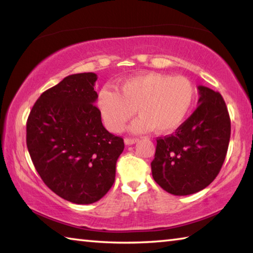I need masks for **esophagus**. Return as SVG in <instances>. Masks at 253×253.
Instances as JSON below:
<instances>
[{"instance_id":"1","label":"esophagus","mask_w":253,"mask_h":253,"mask_svg":"<svg viewBox=\"0 0 253 253\" xmlns=\"http://www.w3.org/2000/svg\"><path fill=\"white\" fill-rule=\"evenodd\" d=\"M124 142H125L126 145H132V144H135V143L138 142V138H125V140H124Z\"/></svg>"}]
</instances>
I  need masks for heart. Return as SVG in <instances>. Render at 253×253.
<instances>
[{
    "mask_svg": "<svg viewBox=\"0 0 253 253\" xmlns=\"http://www.w3.org/2000/svg\"><path fill=\"white\" fill-rule=\"evenodd\" d=\"M195 90L184 77H170L158 72H143L123 80L118 91L104 87L98 93L97 105L106 127L121 131L134 116V131L155 128L160 134H169L182 125L191 113Z\"/></svg>",
    "mask_w": 253,
    "mask_h": 253,
    "instance_id": "b5f03b06",
    "label": "heart"
}]
</instances>
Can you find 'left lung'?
<instances>
[{"label":"left lung","instance_id":"1","mask_svg":"<svg viewBox=\"0 0 253 253\" xmlns=\"http://www.w3.org/2000/svg\"><path fill=\"white\" fill-rule=\"evenodd\" d=\"M198 108L174 134L157 138L153 178L174 195H190L210 185L225 160L231 122L219 92L199 85Z\"/></svg>","mask_w":253,"mask_h":253}]
</instances>
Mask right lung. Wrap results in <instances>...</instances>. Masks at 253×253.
I'll return each instance as SVG.
<instances>
[{"label":"right lung","instance_id":"right-lung-1","mask_svg":"<svg viewBox=\"0 0 253 253\" xmlns=\"http://www.w3.org/2000/svg\"><path fill=\"white\" fill-rule=\"evenodd\" d=\"M96 80L93 72L66 77L42 93L27 122L37 172L51 191L76 204L97 202L110 190L125 147L102 125Z\"/></svg>","mask_w":253,"mask_h":253}]
</instances>
